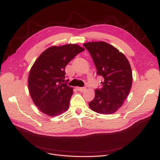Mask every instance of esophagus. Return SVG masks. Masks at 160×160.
<instances>
[{"label": "esophagus", "instance_id": "obj_1", "mask_svg": "<svg viewBox=\"0 0 160 160\" xmlns=\"http://www.w3.org/2000/svg\"><path fill=\"white\" fill-rule=\"evenodd\" d=\"M77 89L79 91H80V92H83V91L86 90V88H80V87H77Z\"/></svg>", "mask_w": 160, "mask_h": 160}]
</instances>
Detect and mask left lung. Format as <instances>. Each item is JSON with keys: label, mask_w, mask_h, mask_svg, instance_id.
Masks as SVG:
<instances>
[{"label": "left lung", "mask_w": 160, "mask_h": 160, "mask_svg": "<svg viewBox=\"0 0 160 160\" xmlns=\"http://www.w3.org/2000/svg\"><path fill=\"white\" fill-rule=\"evenodd\" d=\"M83 46L93 58L97 74L104 78L102 88L95 89L89 106L98 113H113L122 106L132 88L130 63L124 54L106 42H88Z\"/></svg>", "instance_id": "obj_1"}]
</instances>
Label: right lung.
<instances>
[{
	"instance_id": "obj_1",
	"label": "right lung",
	"mask_w": 160,
	"mask_h": 160,
	"mask_svg": "<svg viewBox=\"0 0 160 160\" xmlns=\"http://www.w3.org/2000/svg\"><path fill=\"white\" fill-rule=\"evenodd\" d=\"M83 50L84 48L77 44L52 46L42 52L33 64L28 75V90L33 103L41 112L53 117L68 110L73 88L62 83L65 69Z\"/></svg>"
}]
</instances>
